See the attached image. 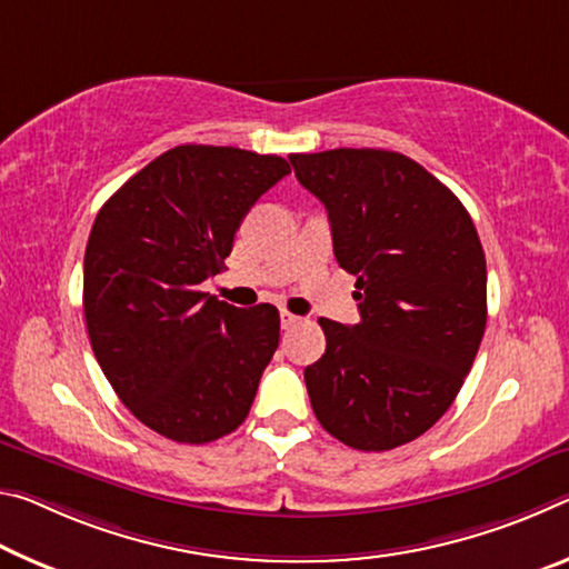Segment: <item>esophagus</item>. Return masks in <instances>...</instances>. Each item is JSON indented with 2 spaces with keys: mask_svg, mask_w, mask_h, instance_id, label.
<instances>
[{
  "mask_svg": "<svg viewBox=\"0 0 569 569\" xmlns=\"http://www.w3.org/2000/svg\"><path fill=\"white\" fill-rule=\"evenodd\" d=\"M297 322H300V318H297V315L287 312V310L279 312V325H282V330H290V328H295Z\"/></svg>",
  "mask_w": 569,
  "mask_h": 569,
  "instance_id": "esophagus-1",
  "label": "esophagus"
}]
</instances>
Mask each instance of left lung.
Returning a JSON list of instances; mask_svg holds the SVG:
<instances>
[{
	"instance_id": "left-lung-1",
	"label": "left lung",
	"mask_w": 569,
	"mask_h": 569,
	"mask_svg": "<svg viewBox=\"0 0 569 569\" xmlns=\"http://www.w3.org/2000/svg\"><path fill=\"white\" fill-rule=\"evenodd\" d=\"M328 209L335 259L356 274L360 322L320 318L325 356L305 368L325 431L390 451L449 411L487 328V259L451 189L383 148L292 153Z\"/></svg>"
}]
</instances>
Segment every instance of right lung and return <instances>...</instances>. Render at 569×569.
<instances>
[{
	"label": "right lung",
	"instance_id": "obj_1",
	"mask_svg": "<svg viewBox=\"0 0 569 569\" xmlns=\"http://www.w3.org/2000/svg\"><path fill=\"white\" fill-rule=\"evenodd\" d=\"M290 173L279 156L176 146L120 186L92 223L82 310L90 346L138 421L179 443L244 423L279 346L274 305L201 292L247 211Z\"/></svg>",
	"mask_w": 569,
	"mask_h": 569
}]
</instances>
